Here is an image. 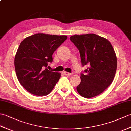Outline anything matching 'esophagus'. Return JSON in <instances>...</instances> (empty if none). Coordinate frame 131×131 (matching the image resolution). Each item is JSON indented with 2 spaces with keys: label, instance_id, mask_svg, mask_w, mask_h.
Wrapping results in <instances>:
<instances>
[{
  "label": "esophagus",
  "instance_id": "obj_1",
  "mask_svg": "<svg viewBox=\"0 0 131 131\" xmlns=\"http://www.w3.org/2000/svg\"><path fill=\"white\" fill-rule=\"evenodd\" d=\"M64 74H65L66 75H67V76H70V75H73V74H72V73H68V72H66V71L64 72Z\"/></svg>",
  "mask_w": 131,
  "mask_h": 131
}]
</instances>
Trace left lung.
Instances as JSON below:
<instances>
[{
	"label": "left lung",
	"mask_w": 131,
	"mask_h": 131,
	"mask_svg": "<svg viewBox=\"0 0 131 131\" xmlns=\"http://www.w3.org/2000/svg\"><path fill=\"white\" fill-rule=\"evenodd\" d=\"M78 49L83 66L88 65L77 87L80 96L90 99L102 93L113 82L117 58L112 44L94 34L74 35L70 38Z\"/></svg>",
	"instance_id": "obj_1"
}]
</instances>
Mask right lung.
Instances as JSON below:
<instances>
[{
	"mask_svg": "<svg viewBox=\"0 0 131 131\" xmlns=\"http://www.w3.org/2000/svg\"><path fill=\"white\" fill-rule=\"evenodd\" d=\"M66 35L38 33L26 38L15 57L17 77L26 90L35 96H46L52 91L61 73L46 68L52 62L54 52L67 39Z\"/></svg>",
	"mask_w": 131,
	"mask_h": 131,
	"instance_id": "add662e5",
	"label": "right lung"
}]
</instances>
